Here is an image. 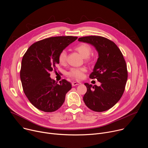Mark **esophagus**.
I'll return each instance as SVG.
<instances>
[{"label": "esophagus", "instance_id": "esophagus-1", "mask_svg": "<svg viewBox=\"0 0 148 148\" xmlns=\"http://www.w3.org/2000/svg\"><path fill=\"white\" fill-rule=\"evenodd\" d=\"M81 83L80 82H75V81H74L72 82V86L73 87H74L75 86H78L79 85V84H80Z\"/></svg>", "mask_w": 148, "mask_h": 148}]
</instances>
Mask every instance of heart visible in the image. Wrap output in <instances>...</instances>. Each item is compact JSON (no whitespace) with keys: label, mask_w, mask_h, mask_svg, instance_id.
Instances as JSON below:
<instances>
[{"label":"heart","mask_w":148,"mask_h":148,"mask_svg":"<svg viewBox=\"0 0 148 148\" xmlns=\"http://www.w3.org/2000/svg\"><path fill=\"white\" fill-rule=\"evenodd\" d=\"M74 49L78 51L85 60L87 62H91L92 61V58L90 56L92 53L91 46L86 43H81L74 47ZM67 58V53L66 50H61L58 56V60L60 64L64 65L66 64ZM87 71L86 67H82L78 68H73L68 73V75L75 79H81L83 78L84 74Z\"/></svg>","instance_id":"heart-1"}]
</instances>
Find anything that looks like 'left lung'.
<instances>
[{"instance_id":"1","label":"left lung","mask_w":148,"mask_h":148,"mask_svg":"<svg viewBox=\"0 0 148 148\" xmlns=\"http://www.w3.org/2000/svg\"><path fill=\"white\" fill-rule=\"evenodd\" d=\"M94 46L98 58L90 78H96L101 86L85 83L87 91L83 97L87 107L95 112L111 108L122 96L128 79L127 66L120 49L107 38L90 36L78 38Z\"/></svg>"}]
</instances>
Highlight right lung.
I'll list each match as a JSON object with an SVG mask.
<instances>
[{
  "instance_id": "right-lung-1",
  "label": "right lung",
  "mask_w": 148,
  "mask_h": 148,
  "mask_svg": "<svg viewBox=\"0 0 148 148\" xmlns=\"http://www.w3.org/2000/svg\"><path fill=\"white\" fill-rule=\"evenodd\" d=\"M77 38L69 36L45 38L31 45L24 54L20 72L21 82L26 96L38 110L54 112L64 103L71 84L64 79L58 84L50 77V72L59 64V53Z\"/></svg>"
}]
</instances>
